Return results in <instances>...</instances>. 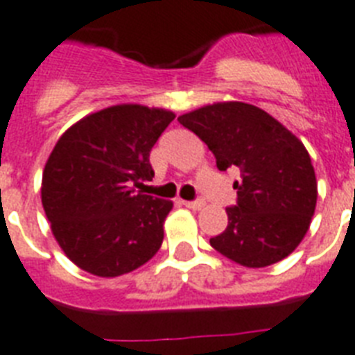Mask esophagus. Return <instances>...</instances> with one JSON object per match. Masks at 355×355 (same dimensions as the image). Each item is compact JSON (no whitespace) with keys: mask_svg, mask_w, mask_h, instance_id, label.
Here are the masks:
<instances>
[{"mask_svg":"<svg viewBox=\"0 0 355 355\" xmlns=\"http://www.w3.org/2000/svg\"><path fill=\"white\" fill-rule=\"evenodd\" d=\"M182 205L186 208H191V210H201L205 202H202L201 199H197V201H182Z\"/></svg>","mask_w":355,"mask_h":355,"instance_id":"obj_1","label":"esophagus"}]
</instances>
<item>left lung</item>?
<instances>
[{"label": "left lung", "mask_w": 355, "mask_h": 355, "mask_svg": "<svg viewBox=\"0 0 355 355\" xmlns=\"http://www.w3.org/2000/svg\"><path fill=\"white\" fill-rule=\"evenodd\" d=\"M178 123L201 137L220 171L236 166L238 201L227 208L229 225L210 245L248 268L283 261L309 231L316 207V177L304 143L261 107L218 102L184 113Z\"/></svg>", "instance_id": "obj_1"}]
</instances>
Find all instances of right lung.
<instances>
[{"label":"right lung","mask_w":355,"mask_h":355,"mask_svg":"<svg viewBox=\"0 0 355 355\" xmlns=\"http://www.w3.org/2000/svg\"><path fill=\"white\" fill-rule=\"evenodd\" d=\"M175 113L119 104L64 132L42 173L51 232L76 266L98 277L134 272L156 255L173 202L135 191L153 180L148 156Z\"/></svg>","instance_id":"obj_1"}]
</instances>
